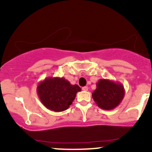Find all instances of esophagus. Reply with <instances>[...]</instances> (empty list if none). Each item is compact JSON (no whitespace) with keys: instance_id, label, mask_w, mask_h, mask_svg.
<instances>
[{"instance_id":"1","label":"esophagus","mask_w":152,"mask_h":152,"mask_svg":"<svg viewBox=\"0 0 152 152\" xmlns=\"http://www.w3.org/2000/svg\"><path fill=\"white\" fill-rule=\"evenodd\" d=\"M87 90H88V87H82V90H83V91H87Z\"/></svg>"}]
</instances>
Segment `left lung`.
Masks as SVG:
<instances>
[{
	"mask_svg": "<svg viewBox=\"0 0 152 152\" xmlns=\"http://www.w3.org/2000/svg\"><path fill=\"white\" fill-rule=\"evenodd\" d=\"M125 90L122 84L110 79H100L96 84V89L92 94L98 107L106 110H112L121 104Z\"/></svg>",
	"mask_w": 152,
	"mask_h": 152,
	"instance_id": "left-lung-1",
	"label": "left lung"
}]
</instances>
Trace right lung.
<instances>
[{
	"label": "right lung",
	"instance_id": "right-lung-1",
	"mask_svg": "<svg viewBox=\"0 0 152 152\" xmlns=\"http://www.w3.org/2000/svg\"><path fill=\"white\" fill-rule=\"evenodd\" d=\"M81 91L77 85H71L64 77H48L37 87L38 96L42 104L54 112H62L69 108Z\"/></svg>",
	"mask_w": 152,
	"mask_h": 152
}]
</instances>
